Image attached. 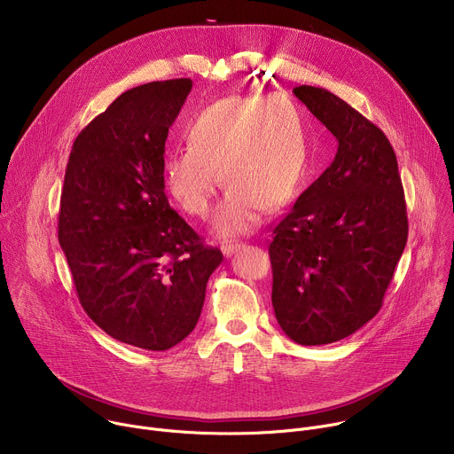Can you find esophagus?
Instances as JSON below:
<instances>
[{
	"instance_id": "34e87169",
	"label": "esophagus",
	"mask_w": 454,
	"mask_h": 454,
	"mask_svg": "<svg viewBox=\"0 0 454 454\" xmlns=\"http://www.w3.org/2000/svg\"><path fill=\"white\" fill-rule=\"evenodd\" d=\"M240 247H242L240 242H226V244L221 246V251H223L224 256H231V254H233L237 249H240Z\"/></svg>"
}]
</instances>
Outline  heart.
I'll return each mask as SVG.
<instances>
[{"instance_id":"1","label":"heart","mask_w":454,"mask_h":454,"mask_svg":"<svg viewBox=\"0 0 454 454\" xmlns=\"http://www.w3.org/2000/svg\"><path fill=\"white\" fill-rule=\"evenodd\" d=\"M186 142L165 158L167 190L186 214L203 219L219 173L228 186L214 219L219 237L246 233L262 208L275 212L291 203L309 168L305 125L289 100H217L190 121Z\"/></svg>"}]
</instances>
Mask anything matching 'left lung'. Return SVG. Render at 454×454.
<instances>
[{"instance_id": "8db88e82", "label": "left lung", "mask_w": 454, "mask_h": 454, "mask_svg": "<svg viewBox=\"0 0 454 454\" xmlns=\"http://www.w3.org/2000/svg\"><path fill=\"white\" fill-rule=\"evenodd\" d=\"M294 97L338 140V153L273 230V309L298 345L340 341L380 309L408 240L404 190L384 133L334 93Z\"/></svg>"}]
</instances>
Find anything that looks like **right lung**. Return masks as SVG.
Masks as SVG:
<instances>
[{"instance_id": "obj_1", "label": "right lung", "mask_w": 454, "mask_h": 454, "mask_svg": "<svg viewBox=\"0 0 454 454\" xmlns=\"http://www.w3.org/2000/svg\"><path fill=\"white\" fill-rule=\"evenodd\" d=\"M190 79L121 93L74 142L59 212V244L81 305L111 338L168 350L196 327L217 247L170 208L165 142Z\"/></svg>"}]
</instances>
